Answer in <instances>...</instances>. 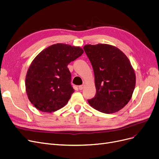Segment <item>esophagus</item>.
<instances>
[{
  "label": "esophagus",
  "mask_w": 159,
  "mask_h": 159,
  "mask_svg": "<svg viewBox=\"0 0 159 159\" xmlns=\"http://www.w3.org/2000/svg\"><path fill=\"white\" fill-rule=\"evenodd\" d=\"M78 88H79V89H80V90H83V89H84V85H80V86L78 87Z\"/></svg>",
  "instance_id": "34e87169"
}]
</instances>
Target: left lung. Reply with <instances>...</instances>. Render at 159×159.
Listing matches in <instances>:
<instances>
[{"instance_id":"left-lung-1","label":"left lung","mask_w":159,"mask_h":159,"mask_svg":"<svg viewBox=\"0 0 159 159\" xmlns=\"http://www.w3.org/2000/svg\"><path fill=\"white\" fill-rule=\"evenodd\" d=\"M84 49L93 69L96 94L88 99L97 111L111 114L129 101L135 87V74L128 57L107 44L86 45Z\"/></svg>"}]
</instances>
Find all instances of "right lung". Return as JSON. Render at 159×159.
Listing matches in <instances>:
<instances>
[{
  "label": "right lung",
  "mask_w": 159,
  "mask_h": 159,
  "mask_svg": "<svg viewBox=\"0 0 159 159\" xmlns=\"http://www.w3.org/2000/svg\"><path fill=\"white\" fill-rule=\"evenodd\" d=\"M83 53L79 47L57 43L35 58L27 70L25 89L38 110L52 112L66 105L74 92L68 65Z\"/></svg>",
  "instance_id": "1"
}]
</instances>
